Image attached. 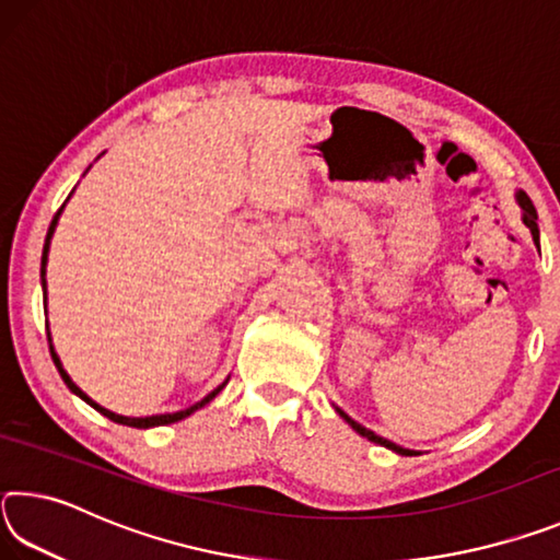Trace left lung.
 Returning a JSON list of instances; mask_svg holds the SVG:
<instances>
[{"instance_id":"obj_1","label":"left lung","mask_w":560,"mask_h":560,"mask_svg":"<svg viewBox=\"0 0 560 560\" xmlns=\"http://www.w3.org/2000/svg\"><path fill=\"white\" fill-rule=\"evenodd\" d=\"M516 200H518V205H521V210H524V224L528 226L530 234H534V240H536V236H538V224H536L538 214H536V207H534V202L528 200V195H526V192H518V195H516ZM338 415L343 417V420H346V422L350 424V428H353L358 434H363V438H368V440H371V442H375V444H383V447L393 450V452H397V454H407V457H410V454H415L412 450H405V447H400V444H395V442H390V440H383V438H377L375 432L365 430L363 424H358L355 420H350V417H348L343 410H338Z\"/></svg>"}]
</instances>
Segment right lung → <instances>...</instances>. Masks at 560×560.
<instances>
[{
	"instance_id": "1",
	"label": "right lung",
	"mask_w": 560,
	"mask_h": 560,
	"mask_svg": "<svg viewBox=\"0 0 560 560\" xmlns=\"http://www.w3.org/2000/svg\"><path fill=\"white\" fill-rule=\"evenodd\" d=\"M63 210V207H61ZM61 210L54 214V220H51V226H49V234H46V242H44V254H42V283H44V299H46V257H49V244H51V236H54V230H56V224H59V214H61ZM49 340H51V336H49ZM51 358H54V365L59 368V373H61V377H63V383L69 385V390L71 393H75L81 397V400H86L91 407H96V410L101 412V415H106L108 420H113V422H118V424H128V428H138V430H148V428H158V424H170V422H179V420H185L187 415H192L195 410H200V407H205L207 402L210 400H214L217 397V393L222 390V387L226 385V381L220 385V387H214V390L205 397V400H200V402H195L192 407H187V410H179V412H173V415H153V417H122V415H116V412H110V410H106V407H101V405H96L91 400V397L81 390L79 385H75L69 375H66V371L61 368V360H59V355L54 353V348H51Z\"/></svg>"
}]
</instances>
